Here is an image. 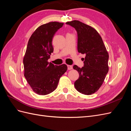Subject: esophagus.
<instances>
[{"label":"esophagus","mask_w":131,"mask_h":131,"mask_svg":"<svg viewBox=\"0 0 131 131\" xmlns=\"http://www.w3.org/2000/svg\"><path fill=\"white\" fill-rule=\"evenodd\" d=\"M67 67H68V70H71V69H73V66H72L68 65V66H67Z\"/></svg>","instance_id":"obj_1"}]
</instances>
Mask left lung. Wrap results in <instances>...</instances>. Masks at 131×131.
<instances>
[{"label":"left lung","mask_w":131,"mask_h":131,"mask_svg":"<svg viewBox=\"0 0 131 131\" xmlns=\"http://www.w3.org/2000/svg\"><path fill=\"white\" fill-rule=\"evenodd\" d=\"M78 34V51L85 54L84 67L73 66L79 78L74 82L78 91L86 95L92 94L99 90L108 72L109 54L97 31L77 20L67 22Z\"/></svg>","instance_id":"left-lung-1"}]
</instances>
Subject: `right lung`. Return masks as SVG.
Listing matches in <instances>:
<instances>
[{
	"label": "right lung",
	"instance_id": "add662e5",
	"mask_svg": "<svg viewBox=\"0 0 131 131\" xmlns=\"http://www.w3.org/2000/svg\"><path fill=\"white\" fill-rule=\"evenodd\" d=\"M63 23L51 22L39 27L31 35L23 58L25 77L31 89L46 95L56 89L59 79L67 70L66 64L54 66L47 60L53 52L52 39Z\"/></svg>",
	"mask_w": 131,
	"mask_h": 131
}]
</instances>
